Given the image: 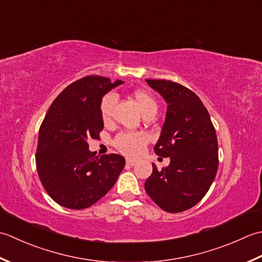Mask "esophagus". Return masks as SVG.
Returning a JSON list of instances; mask_svg holds the SVG:
<instances>
[{
	"instance_id": "34e87169",
	"label": "esophagus",
	"mask_w": 262,
	"mask_h": 262,
	"mask_svg": "<svg viewBox=\"0 0 262 262\" xmlns=\"http://www.w3.org/2000/svg\"><path fill=\"white\" fill-rule=\"evenodd\" d=\"M126 164L130 165V166H135V165L137 164V161H135V159L127 158V159H126Z\"/></svg>"
}]
</instances>
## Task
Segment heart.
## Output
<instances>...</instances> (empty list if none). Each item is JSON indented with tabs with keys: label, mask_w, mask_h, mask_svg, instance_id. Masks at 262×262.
Instances as JSON below:
<instances>
[{
	"label": "heart",
	"mask_w": 262,
	"mask_h": 262,
	"mask_svg": "<svg viewBox=\"0 0 262 262\" xmlns=\"http://www.w3.org/2000/svg\"><path fill=\"white\" fill-rule=\"evenodd\" d=\"M133 97L140 107L143 116L155 115L158 111V103L152 95L145 90H136ZM116 103V96L114 94L105 95L100 100L99 112L104 123H108L113 114V108ZM148 143V137L141 132H122L114 139V146L119 151L126 156L136 157L142 152Z\"/></svg>",
	"instance_id": "heart-1"
}]
</instances>
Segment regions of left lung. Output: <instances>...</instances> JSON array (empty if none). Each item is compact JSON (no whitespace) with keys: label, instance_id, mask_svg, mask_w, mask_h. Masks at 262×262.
Wrapping results in <instances>:
<instances>
[{"label":"left lung","instance_id":"8db88e82","mask_svg":"<svg viewBox=\"0 0 262 262\" xmlns=\"http://www.w3.org/2000/svg\"><path fill=\"white\" fill-rule=\"evenodd\" d=\"M167 103L166 119L156 146L157 156L169 157L167 167L152 173L145 189L167 212H181L204 198L218 168V142L209 113L192 90L169 80L146 79Z\"/></svg>","mask_w":262,"mask_h":262}]
</instances>
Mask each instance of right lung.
<instances>
[{
    "instance_id": "right-lung-1",
    "label": "right lung",
    "mask_w": 262,
    "mask_h": 262,
    "mask_svg": "<svg viewBox=\"0 0 262 262\" xmlns=\"http://www.w3.org/2000/svg\"><path fill=\"white\" fill-rule=\"evenodd\" d=\"M122 80L87 76L63 90L53 101L40 125L36 167L40 182L56 204L84 209L107 193L124 168L117 154L96 156L89 139L104 129L99 105L103 96Z\"/></svg>"
}]
</instances>
